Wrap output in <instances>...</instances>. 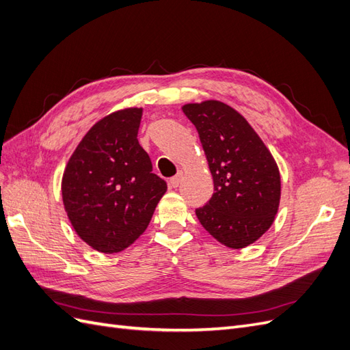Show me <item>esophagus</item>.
Returning <instances> with one entry per match:
<instances>
[{"label":"esophagus","instance_id":"34e87169","mask_svg":"<svg viewBox=\"0 0 350 350\" xmlns=\"http://www.w3.org/2000/svg\"><path fill=\"white\" fill-rule=\"evenodd\" d=\"M183 176H184V172L183 171H178V174L175 176H172L171 179H169V184H171L172 187H178L179 183L183 181Z\"/></svg>","mask_w":350,"mask_h":350}]
</instances>
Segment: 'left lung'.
<instances>
[{
	"label": "left lung",
	"instance_id": "8db88e82",
	"mask_svg": "<svg viewBox=\"0 0 350 350\" xmlns=\"http://www.w3.org/2000/svg\"><path fill=\"white\" fill-rule=\"evenodd\" d=\"M200 135L215 193L196 210L200 224L229 248H245L273 225L280 174L270 150L243 116L219 100L183 107Z\"/></svg>",
	"mask_w": 350,
	"mask_h": 350
}]
</instances>
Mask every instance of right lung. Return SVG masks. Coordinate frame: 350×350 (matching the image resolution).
<instances>
[{
    "label": "right lung",
    "mask_w": 350,
    "mask_h": 350,
    "mask_svg": "<svg viewBox=\"0 0 350 350\" xmlns=\"http://www.w3.org/2000/svg\"><path fill=\"white\" fill-rule=\"evenodd\" d=\"M142 108L103 116L83 137L62 175L61 193L77 235L93 250L113 254L139 238L166 183L137 140Z\"/></svg>",
    "instance_id": "right-lung-1"
}]
</instances>
